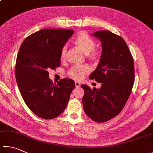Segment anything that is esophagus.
<instances>
[{"mask_svg": "<svg viewBox=\"0 0 153 153\" xmlns=\"http://www.w3.org/2000/svg\"><path fill=\"white\" fill-rule=\"evenodd\" d=\"M75 86L76 87H79L80 86V82H79V81H75Z\"/></svg>", "mask_w": 153, "mask_h": 153, "instance_id": "esophagus-1", "label": "esophagus"}]
</instances>
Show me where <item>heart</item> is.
<instances>
[{
	"label": "heart",
	"instance_id": "obj_1",
	"mask_svg": "<svg viewBox=\"0 0 153 153\" xmlns=\"http://www.w3.org/2000/svg\"><path fill=\"white\" fill-rule=\"evenodd\" d=\"M74 42L85 54L90 53L93 50L95 45L93 39H92L90 36L85 34H80L76 37ZM65 47L62 48L61 53H60L61 58L65 56ZM95 55H96V53H94L92 54V56H94ZM89 70H90L89 67L86 65H75L70 69V71L68 72V74L73 79H80L83 77L85 74L88 73Z\"/></svg>",
	"mask_w": 153,
	"mask_h": 153
}]
</instances>
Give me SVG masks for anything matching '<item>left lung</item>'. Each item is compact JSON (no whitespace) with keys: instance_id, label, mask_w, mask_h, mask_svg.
Returning <instances> with one entry per match:
<instances>
[{"instance_id":"obj_1","label":"left lung","mask_w":153,"mask_h":153,"mask_svg":"<svg viewBox=\"0 0 153 153\" xmlns=\"http://www.w3.org/2000/svg\"><path fill=\"white\" fill-rule=\"evenodd\" d=\"M91 36L101 42L99 64L89 78L102 83L100 88L82 85L84 111L92 120L103 123L122 111L131 93L134 81V60L122 37L109 30L97 31Z\"/></svg>"}]
</instances>
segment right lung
Returning <instances> with one entry per match:
<instances>
[{"mask_svg":"<svg viewBox=\"0 0 153 153\" xmlns=\"http://www.w3.org/2000/svg\"><path fill=\"white\" fill-rule=\"evenodd\" d=\"M73 33V30L44 28L26 38L19 49L17 85L26 105L42 119H52L62 113L75 86L70 79L53 84L48 72L60 66L62 48Z\"/></svg>","mask_w":153,"mask_h":153,"instance_id":"obj_1","label":"right lung"}]
</instances>
